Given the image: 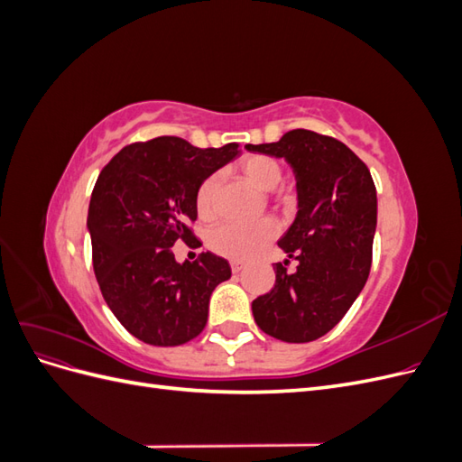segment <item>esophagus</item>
<instances>
[{"label":"esophagus","instance_id":"esophagus-1","mask_svg":"<svg viewBox=\"0 0 462 462\" xmlns=\"http://www.w3.org/2000/svg\"><path fill=\"white\" fill-rule=\"evenodd\" d=\"M243 268H245L243 262H236V260L231 262V272H233V273H239Z\"/></svg>","mask_w":462,"mask_h":462}]
</instances>
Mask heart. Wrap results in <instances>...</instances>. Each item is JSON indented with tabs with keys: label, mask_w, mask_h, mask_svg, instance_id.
Instances as JSON below:
<instances>
[{
	"label": "heart",
	"mask_w": 462,
	"mask_h": 462,
	"mask_svg": "<svg viewBox=\"0 0 462 462\" xmlns=\"http://www.w3.org/2000/svg\"><path fill=\"white\" fill-rule=\"evenodd\" d=\"M245 175L263 190H273L282 183V165L268 156H250L241 163ZM219 177L209 175L197 190V209L200 217H212L216 212V194ZM277 235L275 221L260 217L253 221H226L214 227L208 236V245L214 253L231 260H250Z\"/></svg>",
	"instance_id": "b5f03b06"
}]
</instances>
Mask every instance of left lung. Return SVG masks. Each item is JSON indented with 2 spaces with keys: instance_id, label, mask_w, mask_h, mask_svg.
<instances>
[{
  "instance_id": "1",
  "label": "left lung",
  "mask_w": 462,
  "mask_h": 462,
  "mask_svg": "<svg viewBox=\"0 0 462 462\" xmlns=\"http://www.w3.org/2000/svg\"><path fill=\"white\" fill-rule=\"evenodd\" d=\"M248 152L283 158L297 179V217L277 241L295 272L275 263V285L253 300L258 328L285 343H309L339 324L372 265L377 197L366 163L343 143L295 129Z\"/></svg>"
}]
</instances>
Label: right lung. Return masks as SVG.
<instances>
[{
	"instance_id": "1",
	"label": "right lung",
	"mask_w": 462,
	"mask_h": 462,
	"mask_svg": "<svg viewBox=\"0 0 462 462\" xmlns=\"http://www.w3.org/2000/svg\"><path fill=\"white\" fill-rule=\"evenodd\" d=\"M239 153L235 143L202 150L158 136L125 146L97 177L87 221L94 273L109 310L136 339L175 346L204 329L209 297L231 277L229 262L202 253L179 263L171 246L200 245L189 229L197 190Z\"/></svg>"
}]
</instances>
